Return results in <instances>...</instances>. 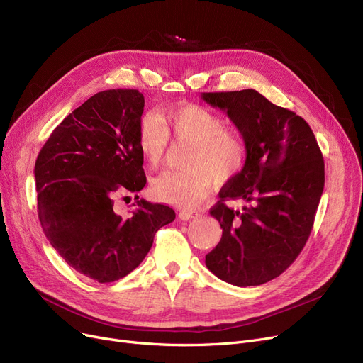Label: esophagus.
I'll return each mask as SVG.
<instances>
[{
	"mask_svg": "<svg viewBox=\"0 0 363 363\" xmlns=\"http://www.w3.org/2000/svg\"><path fill=\"white\" fill-rule=\"evenodd\" d=\"M178 216H179V219H182V220H189V219L197 218L199 213H197V212H193V211H181Z\"/></svg>",
	"mask_w": 363,
	"mask_h": 363,
	"instance_id": "obj_1",
	"label": "esophagus"
}]
</instances>
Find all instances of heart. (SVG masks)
Returning <instances> with one entry per match:
<instances>
[{
	"label": "heart",
	"mask_w": 363,
	"mask_h": 363,
	"mask_svg": "<svg viewBox=\"0 0 363 363\" xmlns=\"http://www.w3.org/2000/svg\"><path fill=\"white\" fill-rule=\"evenodd\" d=\"M172 135L191 145L185 159L186 170L164 172L152 179L150 193L156 200L179 207L197 204L212 186V177L226 182L241 170L247 145L241 133L226 128L219 114L188 104L166 111ZM170 132L160 114H147L140 122L138 147L151 169H157L166 155Z\"/></svg>",
	"instance_id": "b5f03b06"
}]
</instances>
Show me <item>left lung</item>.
Listing matches in <instances>:
<instances>
[{
	"mask_svg": "<svg viewBox=\"0 0 363 363\" xmlns=\"http://www.w3.org/2000/svg\"><path fill=\"white\" fill-rule=\"evenodd\" d=\"M245 140L241 172L228 181L211 215L222 238L206 266L222 281L250 287L279 277L306 244L323 191L325 170L308 122L255 89L203 92ZM246 201L241 211L226 201Z\"/></svg>",
	"mask_w": 363,
	"mask_h": 363,
	"instance_id": "left-lung-1",
	"label": "left lung"
}]
</instances>
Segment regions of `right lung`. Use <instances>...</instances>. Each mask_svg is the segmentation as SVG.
I'll return each instance as SVG.
<instances>
[{
    "instance_id": "obj_1",
    "label": "right lung",
    "mask_w": 363,
    "mask_h": 363,
    "mask_svg": "<svg viewBox=\"0 0 363 363\" xmlns=\"http://www.w3.org/2000/svg\"><path fill=\"white\" fill-rule=\"evenodd\" d=\"M143 111L137 89L95 94L52 130L35 163L47 240L74 271L101 284L135 269L156 233L175 219L174 208L137 196L147 182L138 147ZM121 194L138 199L129 218L112 211Z\"/></svg>"
}]
</instances>
